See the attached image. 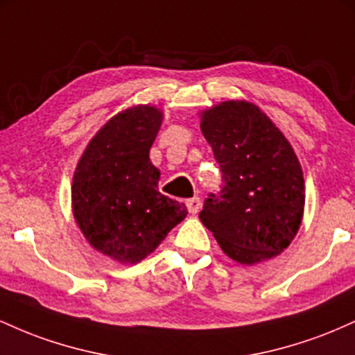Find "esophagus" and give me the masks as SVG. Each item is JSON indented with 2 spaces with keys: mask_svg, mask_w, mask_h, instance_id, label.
Here are the masks:
<instances>
[{
  "mask_svg": "<svg viewBox=\"0 0 355 355\" xmlns=\"http://www.w3.org/2000/svg\"><path fill=\"white\" fill-rule=\"evenodd\" d=\"M187 209H189V211H190L191 215H197L198 211H200V209H202L200 198H198V197L189 198V200H187Z\"/></svg>",
  "mask_w": 355,
  "mask_h": 355,
  "instance_id": "esophagus-1",
  "label": "esophagus"
}]
</instances>
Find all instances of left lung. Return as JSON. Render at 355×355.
<instances>
[{
    "label": "left lung",
    "mask_w": 355,
    "mask_h": 355,
    "mask_svg": "<svg viewBox=\"0 0 355 355\" xmlns=\"http://www.w3.org/2000/svg\"><path fill=\"white\" fill-rule=\"evenodd\" d=\"M198 115L225 180L205 200L202 223L242 266L274 259L302 225L304 172L294 148L250 101H222Z\"/></svg>",
    "instance_id": "left-lung-1"
}]
</instances>
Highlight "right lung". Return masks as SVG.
Returning <instances> with one entry per match:
<instances>
[{
	"instance_id": "obj_1",
	"label": "right lung",
	"mask_w": 355,
	"mask_h": 355,
	"mask_svg": "<svg viewBox=\"0 0 355 355\" xmlns=\"http://www.w3.org/2000/svg\"><path fill=\"white\" fill-rule=\"evenodd\" d=\"M162 120L152 105L118 112L88 141L73 173L76 225L96 252L120 263L141 262L189 214L158 191L150 148Z\"/></svg>"
}]
</instances>
